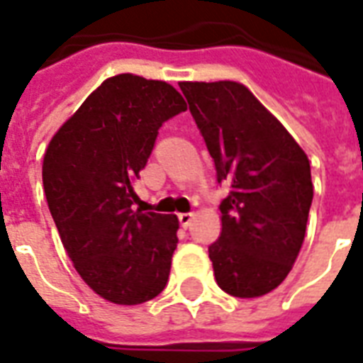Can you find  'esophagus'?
<instances>
[{"label": "esophagus", "mask_w": 363, "mask_h": 363, "mask_svg": "<svg viewBox=\"0 0 363 363\" xmlns=\"http://www.w3.org/2000/svg\"><path fill=\"white\" fill-rule=\"evenodd\" d=\"M192 218H194L192 213H181V215H179V223H181L182 228H188L190 223H192Z\"/></svg>", "instance_id": "obj_1"}]
</instances>
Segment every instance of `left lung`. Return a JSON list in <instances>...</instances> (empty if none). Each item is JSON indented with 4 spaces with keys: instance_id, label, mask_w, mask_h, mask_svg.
<instances>
[{
    "instance_id": "obj_1",
    "label": "left lung",
    "mask_w": 363,
    "mask_h": 363,
    "mask_svg": "<svg viewBox=\"0 0 363 363\" xmlns=\"http://www.w3.org/2000/svg\"><path fill=\"white\" fill-rule=\"evenodd\" d=\"M179 85L218 182L232 188L209 245L215 280L234 297H262L286 280L303 247L314 196L308 156L242 83Z\"/></svg>"
}]
</instances>
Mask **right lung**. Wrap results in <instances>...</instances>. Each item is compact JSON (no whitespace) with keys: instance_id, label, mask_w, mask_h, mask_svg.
Returning <instances> with one entry per match:
<instances>
[{"instance_id":"right-lung-1","label":"right lung","mask_w":363,"mask_h":363,"mask_svg":"<svg viewBox=\"0 0 363 363\" xmlns=\"http://www.w3.org/2000/svg\"><path fill=\"white\" fill-rule=\"evenodd\" d=\"M186 110L167 82L118 74L91 93L49 140L43 190L82 280L114 304L157 297L177 249V215L133 209V184L163 121Z\"/></svg>"}]
</instances>
